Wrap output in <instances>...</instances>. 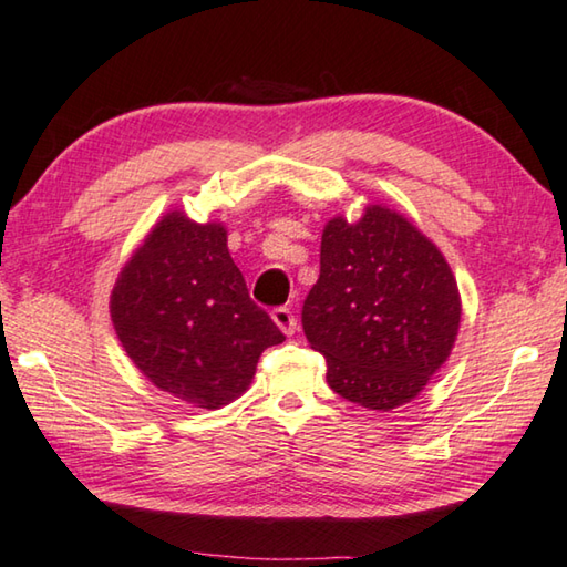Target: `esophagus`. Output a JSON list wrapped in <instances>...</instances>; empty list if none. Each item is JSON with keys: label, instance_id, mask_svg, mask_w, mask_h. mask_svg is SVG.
<instances>
[{"label": "esophagus", "instance_id": "1", "mask_svg": "<svg viewBox=\"0 0 567 567\" xmlns=\"http://www.w3.org/2000/svg\"><path fill=\"white\" fill-rule=\"evenodd\" d=\"M271 319L286 336H291L296 331V319H293V311L289 309V306H276V309L271 311Z\"/></svg>", "mask_w": 567, "mask_h": 567}]
</instances>
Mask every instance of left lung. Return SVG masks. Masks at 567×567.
<instances>
[{
    "label": "left lung",
    "mask_w": 567,
    "mask_h": 567,
    "mask_svg": "<svg viewBox=\"0 0 567 567\" xmlns=\"http://www.w3.org/2000/svg\"><path fill=\"white\" fill-rule=\"evenodd\" d=\"M303 333L326 355V381L346 401L389 411L423 391L453 349L458 286L439 248L401 214L369 206L333 218L321 276L303 301Z\"/></svg>",
    "instance_id": "8db88e82"
}]
</instances>
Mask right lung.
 Masks as SVG:
<instances>
[{
    "label": "right lung",
    "mask_w": 567,
    "mask_h": 567,
    "mask_svg": "<svg viewBox=\"0 0 567 567\" xmlns=\"http://www.w3.org/2000/svg\"><path fill=\"white\" fill-rule=\"evenodd\" d=\"M112 321L148 381L198 409H221L251 383L258 355L286 336L248 296L218 224L158 221L124 266Z\"/></svg>",
    "instance_id": "obj_1"
}]
</instances>
